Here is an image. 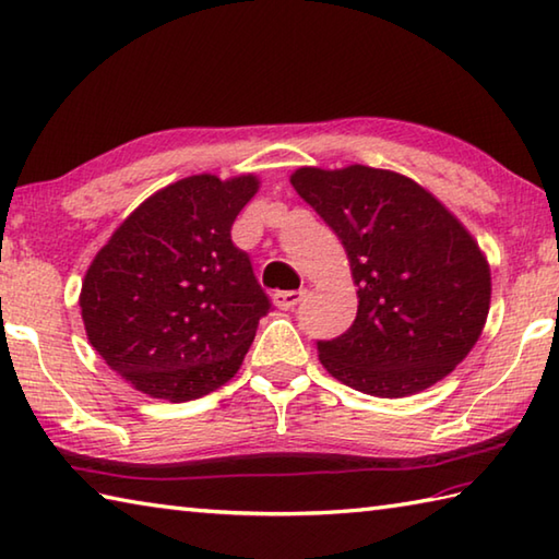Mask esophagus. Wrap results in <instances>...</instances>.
I'll list each match as a JSON object with an SVG mask.
<instances>
[{
    "mask_svg": "<svg viewBox=\"0 0 559 559\" xmlns=\"http://www.w3.org/2000/svg\"><path fill=\"white\" fill-rule=\"evenodd\" d=\"M306 298V290H276L273 293V302L281 310H293L298 308V302Z\"/></svg>",
    "mask_w": 559,
    "mask_h": 559,
    "instance_id": "esophagus-1",
    "label": "esophagus"
}]
</instances>
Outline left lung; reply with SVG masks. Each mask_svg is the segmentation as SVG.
<instances>
[{"instance_id":"8db88e82","label":"left lung","mask_w":559,"mask_h":559,"mask_svg":"<svg viewBox=\"0 0 559 559\" xmlns=\"http://www.w3.org/2000/svg\"><path fill=\"white\" fill-rule=\"evenodd\" d=\"M290 182L342 239L359 286L352 328L318 340L322 367L379 399H403L448 377L489 314V263L469 231L428 190L391 170L300 168Z\"/></svg>"}]
</instances>
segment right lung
I'll list each match as a JSON object with an SVG mask.
<instances>
[{"label": "right lung", "mask_w": 559, "mask_h": 559, "mask_svg": "<svg viewBox=\"0 0 559 559\" xmlns=\"http://www.w3.org/2000/svg\"><path fill=\"white\" fill-rule=\"evenodd\" d=\"M257 188L253 176L182 178L141 202L87 269V340L151 399L182 403L227 383L271 312L231 241Z\"/></svg>", "instance_id": "add662e5"}]
</instances>
